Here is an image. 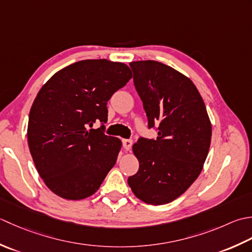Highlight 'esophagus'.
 Here are the masks:
<instances>
[{"mask_svg":"<svg viewBox=\"0 0 252 252\" xmlns=\"http://www.w3.org/2000/svg\"><path fill=\"white\" fill-rule=\"evenodd\" d=\"M122 142H123V147H124L126 151L130 150V148L132 146V140L131 139H123Z\"/></svg>","mask_w":252,"mask_h":252,"instance_id":"1","label":"esophagus"}]
</instances>
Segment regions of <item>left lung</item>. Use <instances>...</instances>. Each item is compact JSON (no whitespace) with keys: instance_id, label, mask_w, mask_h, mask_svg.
Instances as JSON below:
<instances>
[{"instance_id":"obj_1","label":"left lung","mask_w":252,"mask_h":252,"mask_svg":"<svg viewBox=\"0 0 252 252\" xmlns=\"http://www.w3.org/2000/svg\"><path fill=\"white\" fill-rule=\"evenodd\" d=\"M129 66L148 127L157 129L158 137H140L132 146L139 169L127 182L143 202L165 204L186 191L201 173L211 143V123L201 95L186 76L157 61L131 62Z\"/></svg>"}]
</instances>
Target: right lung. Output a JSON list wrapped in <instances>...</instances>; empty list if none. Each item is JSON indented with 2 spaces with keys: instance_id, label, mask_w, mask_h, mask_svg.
<instances>
[{
  "instance_id": "right-lung-1",
  "label": "right lung",
  "mask_w": 252,
  "mask_h": 252,
  "mask_svg": "<svg viewBox=\"0 0 252 252\" xmlns=\"http://www.w3.org/2000/svg\"><path fill=\"white\" fill-rule=\"evenodd\" d=\"M130 78L125 64L85 60L61 69L40 89L27 137L34 165L51 191L80 200L100 188L122 147L119 138L104 133L106 104ZM97 121L102 126L91 128Z\"/></svg>"
}]
</instances>
